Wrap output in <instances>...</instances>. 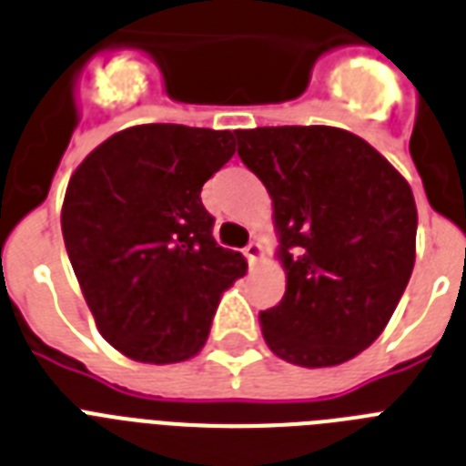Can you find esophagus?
<instances>
[{
  "label": "esophagus",
  "mask_w": 466,
  "mask_h": 466,
  "mask_svg": "<svg viewBox=\"0 0 466 466\" xmlns=\"http://www.w3.org/2000/svg\"><path fill=\"white\" fill-rule=\"evenodd\" d=\"M244 256L246 260H248V266L256 268L260 263V258H263V246H260L258 241H251V244L244 248Z\"/></svg>",
  "instance_id": "esophagus-1"
}]
</instances>
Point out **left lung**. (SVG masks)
Masks as SVG:
<instances>
[{
	"label": "left lung",
	"mask_w": 466,
	"mask_h": 466,
	"mask_svg": "<svg viewBox=\"0 0 466 466\" xmlns=\"http://www.w3.org/2000/svg\"><path fill=\"white\" fill-rule=\"evenodd\" d=\"M239 157L272 198L287 289L260 311L289 364L350 361L385 330L417 258V203L402 174L335 127L237 131Z\"/></svg>",
	"instance_id": "left-lung-1"
}]
</instances>
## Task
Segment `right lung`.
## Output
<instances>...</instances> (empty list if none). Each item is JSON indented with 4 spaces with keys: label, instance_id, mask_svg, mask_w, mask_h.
Returning a JSON list of instances; mask_svg holds the SVG:
<instances>
[{
    "label": "right lung",
    "instance_id": "add662e5",
    "mask_svg": "<svg viewBox=\"0 0 466 466\" xmlns=\"http://www.w3.org/2000/svg\"><path fill=\"white\" fill-rule=\"evenodd\" d=\"M234 155L232 131L141 124L109 136L71 174L62 234L97 330L124 357H196L220 297L246 275L218 246L200 188Z\"/></svg>",
    "mask_w": 466,
    "mask_h": 466
}]
</instances>
